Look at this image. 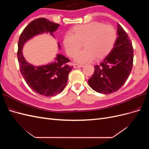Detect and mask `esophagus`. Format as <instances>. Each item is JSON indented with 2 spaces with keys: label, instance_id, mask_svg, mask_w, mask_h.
Instances as JSON below:
<instances>
[{
  "label": "esophagus",
  "instance_id": "esophagus-1",
  "mask_svg": "<svg viewBox=\"0 0 149 149\" xmlns=\"http://www.w3.org/2000/svg\"><path fill=\"white\" fill-rule=\"evenodd\" d=\"M84 66L82 65H78V64H73V67L74 68H82Z\"/></svg>",
  "mask_w": 149,
  "mask_h": 149
}]
</instances>
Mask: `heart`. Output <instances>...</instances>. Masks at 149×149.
<instances>
[{"instance_id":"1","label":"heart","mask_w":149,"mask_h":149,"mask_svg":"<svg viewBox=\"0 0 149 149\" xmlns=\"http://www.w3.org/2000/svg\"><path fill=\"white\" fill-rule=\"evenodd\" d=\"M117 40V33L113 26L100 23H91L76 25L71 32L65 35L63 45L68 55L74 56L81 47L84 49L74 57L79 63H86L106 57L113 48Z\"/></svg>"}]
</instances>
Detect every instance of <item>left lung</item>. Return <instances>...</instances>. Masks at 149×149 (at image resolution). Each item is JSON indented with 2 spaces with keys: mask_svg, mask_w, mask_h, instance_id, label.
<instances>
[{
  "mask_svg": "<svg viewBox=\"0 0 149 149\" xmlns=\"http://www.w3.org/2000/svg\"><path fill=\"white\" fill-rule=\"evenodd\" d=\"M118 38L111 52L100 65L94 66L88 84L94 91L102 94L114 93L129 78L133 65L134 51L131 41L123 28L118 24Z\"/></svg>",
  "mask_w": 149,
  "mask_h": 149,
  "instance_id": "left-lung-1",
  "label": "left lung"
}]
</instances>
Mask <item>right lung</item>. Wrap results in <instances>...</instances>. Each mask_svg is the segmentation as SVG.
<instances>
[{
  "mask_svg": "<svg viewBox=\"0 0 149 149\" xmlns=\"http://www.w3.org/2000/svg\"><path fill=\"white\" fill-rule=\"evenodd\" d=\"M59 26L45 18L35 19L24 29L18 43L17 57L22 75L31 89L44 96H55L60 93L66 86L68 74L73 67L68 65L70 60L61 54H56L55 61L52 63L34 66L26 61L22 49L25 43L35 36L48 33L55 37L53 33Z\"/></svg>",
  "mask_w": 149,
  "mask_h": 149,
  "instance_id": "obj_1",
  "label": "right lung"
}]
</instances>
